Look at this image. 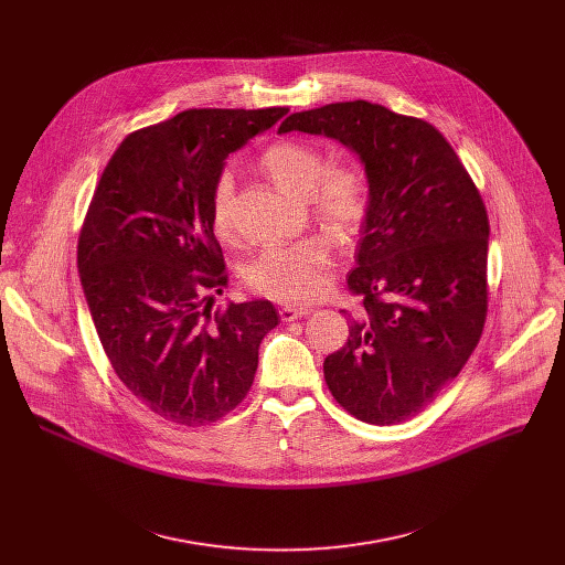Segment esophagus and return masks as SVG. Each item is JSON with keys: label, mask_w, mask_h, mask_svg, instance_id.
Wrapping results in <instances>:
<instances>
[{"label": "esophagus", "mask_w": 565, "mask_h": 565, "mask_svg": "<svg viewBox=\"0 0 565 565\" xmlns=\"http://www.w3.org/2000/svg\"><path fill=\"white\" fill-rule=\"evenodd\" d=\"M279 315H281L284 321H295V319H301V317L310 315V308H306V306H281Z\"/></svg>", "instance_id": "esophagus-1"}]
</instances>
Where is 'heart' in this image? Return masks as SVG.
I'll return each mask as SVG.
<instances>
[{
    "label": "heart",
    "instance_id": "1",
    "mask_svg": "<svg viewBox=\"0 0 565 565\" xmlns=\"http://www.w3.org/2000/svg\"><path fill=\"white\" fill-rule=\"evenodd\" d=\"M262 170L284 190L306 199L315 218L351 241L362 234L373 212V183L358 163L329 166L315 145L284 138L259 156ZM234 181L221 172L210 190V221L218 238L234 234ZM335 262L333 238L312 232L286 246H268L246 264L244 279L257 295L275 301H310L327 290Z\"/></svg>",
    "mask_w": 565,
    "mask_h": 565
}]
</instances>
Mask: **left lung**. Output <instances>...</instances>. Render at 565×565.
I'll return each mask as SVG.
<instances>
[{"label":"left lung","instance_id":"1","mask_svg":"<svg viewBox=\"0 0 565 565\" xmlns=\"http://www.w3.org/2000/svg\"><path fill=\"white\" fill-rule=\"evenodd\" d=\"M279 131L335 138L371 177L373 212L347 279L362 308L342 310L349 342L324 360V377L358 420L405 423L460 373L486 327V203L423 118L353 100L292 114Z\"/></svg>","mask_w":565,"mask_h":565}]
</instances>
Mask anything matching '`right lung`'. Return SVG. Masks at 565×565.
Returning a JSON list of instances; mask_svg holds the SVG:
<instances>
[{"label":"right lung","instance_id":"add662e5","mask_svg":"<svg viewBox=\"0 0 565 565\" xmlns=\"http://www.w3.org/2000/svg\"><path fill=\"white\" fill-rule=\"evenodd\" d=\"M286 114L181 111L131 131L96 185L77 238L79 281L118 380L170 423L199 427L230 414L279 324L266 299L212 308L227 270L210 190L227 153Z\"/></svg>","mask_w":565,"mask_h":565}]
</instances>
